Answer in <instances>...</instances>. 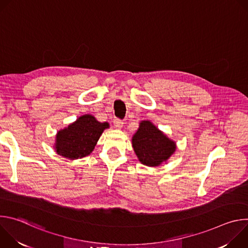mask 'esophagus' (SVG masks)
<instances>
[{
	"label": "esophagus",
	"instance_id": "esophagus-1",
	"mask_svg": "<svg viewBox=\"0 0 248 248\" xmlns=\"http://www.w3.org/2000/svg\"><path fill=\"white\" fill-rule=\"evenodd\" d=\"M114 125L116 128H122L123 125H124V123L122 120H119V119H115L114 120Z\"/></svg>",
	"mask_w": 248,
	"mask_h": 248
}]
</instances>
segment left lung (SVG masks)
I'll use <instances>...</instances> for the list:
<instances>
[{
  "mask_svg": "<svg viewBox=\"0 0 248 248\" xmlns=\"http://www.w3.org/2000/svg\"><path fill=\"white\" fill-rule=\"evenodd\" d=\"M132 147L141 163L155 167L170 157L175 150V143L152 123L143 121L132 137Z\"/></svg>",
  "mask_w": 248,
  "mask_h": 248,
  "instance_id": "obj_1",
  "label": "left lung"
}]
</instances>
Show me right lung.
Returning <instances> with one entry per match:
<instances>
[{
    "label": "right lung",
    "instance_id": "right-lung-1",
    "mask_svg": "<svg viewBox=\"0 0 248 248\" xmlns=\"http://www.w3.org/2000/svg\"><path fill=\"white\" fill-rule=\"evenodd\" d=\"M108 127V123H100L93 116L84 115L58 132L56 151L72 160L88 156L104 129Z\"/></svg>",
    "mask_w": 248,
    "mask_h": 248
}]
</instances>
